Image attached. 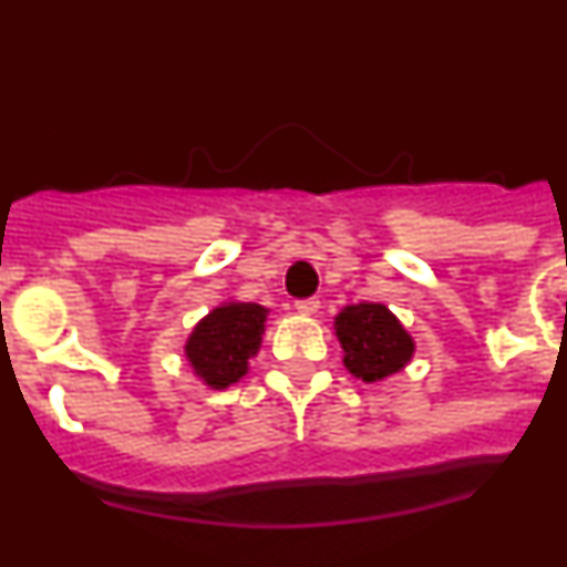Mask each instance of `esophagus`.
I'll return each mask as SVG.
<instances>
[{
	"instance_id": "1",
	"label": "esophagus",
	"mask_w": 567,
	"mask_h": 567,
	"mask_svg": "<svg viewBox=\"0 0 567 567\" xmlns=\"http://www.w3.org/2000/svg\"><path fill=\"white\" fill-rule=\"evenodd\" d=\"M295 308L297 313H302V317H311V313L319 311V300L317 297H306V300H297Z\"/></svg>"
}]
</instances>
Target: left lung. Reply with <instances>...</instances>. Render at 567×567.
<instances>
[{"instance_id":"1","label":"left lung","mask_w":567,"mask_h":567,"mask_svg":"<svg viewBox=\"0 0 567 567\" xmlns=\"http://www.w3.org/2000/svg\"><path fill=\"white\" fill-rule=\"evenodd\" d=\"M336 336L344 350V367L363 383L400 372L413 358V339L383 302L341 308Z\"/></svg>"}]
</instances>
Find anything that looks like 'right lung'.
<instances>
[{
    "instance_id": "right-lung-1",
    "label": "right lung",
    "mask_w": 567,
    "mask_h": 567,
    "mask_svg": "<svg viewBox=\"0 0 567 567\" xmlns=\"http://www.w3.org/2000/svg\"><path fill=\"white\" fill-rule=\"evenodd\" d=\"M267 308L256 302H226L206 313L187 339L189 363L212 389H228L248 372V361L259 352Z\"/></svg>"
}]
</instances>
